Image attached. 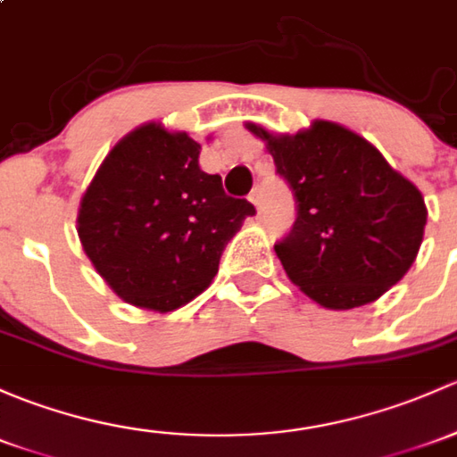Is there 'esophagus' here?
<instances>
[{
  "label": "esophagus",
  "instance_id": "34e87169",
  "mask_svg": "<svg viewBox=\"0 0 457 457\" xmlns=\"http://www.w3.org/2000/svg\"><path fill=\"white\" fill-rule=\"evenodd\" d=\"M249 201H252L253 208H256L258 212H261V210H262V195H261V190H253L252 195H249Z\"/></svg>",
  "mask_w": 457,
  "mask_h": 457
}]
</instances>
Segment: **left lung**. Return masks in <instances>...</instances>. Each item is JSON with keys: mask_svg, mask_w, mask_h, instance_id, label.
I'll return each instance as SVG.
<instances>
[{"mask_svg": "<svg viewBox=\"0 0 457 457\" xmlns=\"http://www.w3.org/2000/svg\"><path fill=\"white\" fill-rule=\"evenodd\" d=\"M245 129L265 142L295 195V225L273 249L302 293L324 309L348 311L378 300L410 271L427 205L374 144L330 120L293 136L256 122Z\"/></svg>", "mask_w": 457, "mask_h": 457, "instance_id": "1", "label": "left lung"}]
</instances>
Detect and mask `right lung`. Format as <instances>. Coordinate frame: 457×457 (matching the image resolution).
Wrapping results in <instances>:
<instances>
[{
	"mask_svg": "<svg viewBox=\"0 0 457 457\" xmlns=\"http://www.w3.org/2000/svg\"><path fill=\"white\" fill-rule=\"evenodd\" d=\"M201 144L146 122L122 137L80 199L76 232L120 300L168 313L204 293L229 238L256 214L199 166Z\"/></svg>",
	"mask_w": 457,
	"mask_h": 457,
	"instance_id": "obj_1",
	"label": "right lung"
}]
</instances>
